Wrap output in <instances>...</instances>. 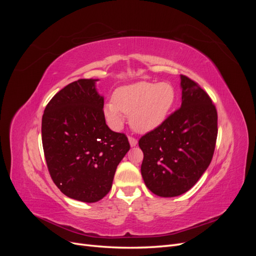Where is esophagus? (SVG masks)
<instances>
[{"mask_svg": "<svg viewBox=\"0 0 256 256\" xmlns=\"http://www.w3.org/2000/svg\"><path fill=\"white\" fill-rule=\"evenodd\" d=\"M129 143H130V145L131 146H136V144H138V141L136 140V138H132V136H129Z\"/></svg>", "mask_w": 256, "mask_h": 256, "instance_id": "1", "label": "esophagus"}]
</instances>
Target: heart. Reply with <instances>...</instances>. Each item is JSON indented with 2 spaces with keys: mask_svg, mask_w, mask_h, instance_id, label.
<instances>
[{
  "mask_svg": "<svg viewBox=\"0 0 256 256\" xmlns=\"http://www.w3.org/2000/svg\"><path fill=\"white\" fill-rule=\"evenodd\" d=\"M175 97L174 88L166 82H138L116 90L114 102H108L104 112L113 129H120L124 115H128L132 129L144 134L158 128L166 122Z\"/></svg>",
  "mask_w": 256,
  "mask_h": 256,
  "instance_id": "1",
  "label": "heart"
}]
</instances>
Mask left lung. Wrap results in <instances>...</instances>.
Instances as JSON below:
<instances>
[{"label": "left lung", "mask_w": 256, "mask_h": 256, "mask_svg": "<svg viewBox=\"0 0 256 256\" xmlns=\"http://www.w3.org/2000/svg\"><path fill=\"white\" fill-rule=\"evenodd\" d=\"M180 86V109L138 140L144 182L162 198L180 196L198 182L210 164L218 136V114L210 97L182 74Z\"/></svg>", "instance_id": "left-lung-1"}]
</instances>
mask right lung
<instances>
[{
  "label": "right lung",
  "instance_id": "obj_1",
  "mask_svg": "<svg viewBox=\"0 0 256 256\" xmlns=\"http://www.w3.org/2000/svg\"><path fill=\"white\" fill-rule=\"evenodd\" d=\"M94 79H80L53 96L42 115L46 162L68 198L95 203L111 190L118 164L130 150L126 134L106 126L104 97Z\"/></svg>",
  "mask_w": 256,
  "mask_h": 256
}]
</instances>
